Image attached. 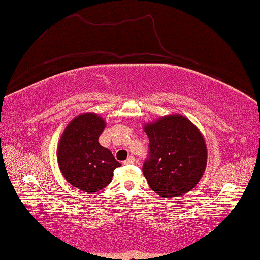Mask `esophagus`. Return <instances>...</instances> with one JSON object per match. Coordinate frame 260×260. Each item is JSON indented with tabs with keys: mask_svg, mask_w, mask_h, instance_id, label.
<instances>
[{
	"mask_svg": "<svg viewBox=\"0 0 260 260\" xmlns=\"http://www.w3.org/2000/svg\"><path fill=\"white\" fill-rule=\"evenodd\" d=\"M135 162H136V158L134 156H129L123 163H124V165H133Z\"/></svg>",
	"mask_w": 260,
	"mask_h": 260,
	"instance_id": "1",
	"label": "esophagus"
}]
</instances>
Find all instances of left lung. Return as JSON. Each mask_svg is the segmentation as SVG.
Returning <instances> with one entry per match:
<instances>
[{
    "instance_id": "left-lung-1",
    "label": "left lung",
    "mask_w": 260,
    "mask_h": 260,
    "mask_svg": "<svg viewBox=\"0 0 260 260\" xmlns=\"http://www.w3.org/2000/svg\"><path fill=\"white\" fill-rule=\"evenodd\" d=\"M149 138L143 174L153 192L163 198L188 193L203 176L207 147L202 135L181 115L162 117L145 126Z\"/></svg>"
}]
</instances>
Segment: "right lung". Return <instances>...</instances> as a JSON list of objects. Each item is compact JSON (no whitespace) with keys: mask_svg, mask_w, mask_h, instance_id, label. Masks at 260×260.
I'll return each instance as SVG.
<instances>
[{"mask_svg":"<svg viewBox=\"0 0 260 260\" xmlns=\"http://www.w3.org/2000/svg\"><path fill=\"white\" fill-rule=\"evenodd\" d=\"M105 122L95 114L75 117L63 131L58 147V163L65 179L83 192H98L111 183L121 166L107 148L99 144Z\"/></svg>","mask_w":260,"mask_h":260,"instance_id":"add662e5","label":"right lung"}]
</instances>
